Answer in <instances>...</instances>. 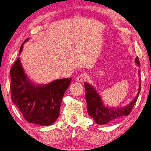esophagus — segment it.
<instances>
[{
    "label": "esophagus",
    "instance_id": "1",
    "mask_svg": "<svg viewBox=\"0 0 151 151\" xmlns=\"http://www.w3.org/2000/svg\"><path fill=\"white\" fill-rule=\"evenodd\" d=\"M83 79H84V76L83 75V74H79L78 77L76 78V81L77 82H81L82 81H83Z\"/></svg>",
    "mask_w": 151,
    "mask_h": 151
}]
</instances>
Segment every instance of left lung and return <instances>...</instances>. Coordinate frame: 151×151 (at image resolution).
<instances>
[{
	"instance_id": "left-lung-1",
	"label": "left lung",
	"mask_w": 151,
	"mask_h": 151,
	"mask_svg": "<svg viewBox=\"0 0 151 151\" xmlns=\"http://www.w3.org/2000/svg\"><path fill=\"white\" fill-rule=\"evenodd\" d=\"M135 62L138 65H140L138 57L135 58ZM139 74L140 73L139 72ZM84 86L86 90V100L88 104V113L98 125H104L108 123H111L117 121L123 116H128L134 107L141 91L140 84L137 95L132 102L127 106L123 108L110 109L103 105L100 96L94 87L88 83H84Z\"/></svg>"
}]
</instances>
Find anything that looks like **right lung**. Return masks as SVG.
Wrapping results in <instances>:
<instances>
[{
  "mask_svg": "<svg viewBox=\"0 0 151 151\" xmlns=\"http://www.w3.org/2000/svg\"><path fill=\"white\" fill-rule=\"evenodd\" d=\"M22 49L23 45L19 52ZM10 77L12 100L25 120L37 125H52L60 115L63 98L72 78L56 80L45 86H35L27 79L19 58L11 68Z\"/></svg>",
  "mask_w": 151,
  "mask_h": 151,
  "instance_id": "1",
  "label": "right lung"
}]
</instances>
